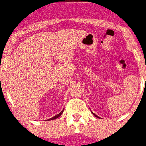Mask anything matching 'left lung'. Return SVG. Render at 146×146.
<instances>
[{"label": "left lung", "instance_id": "8db88e82", "mask_svg": "<svg viewBox=\"0 0 146 146\" xmlns=\"http://www.w3.org/2000/svg\"><path fill=\"white\" fill-rule=\"evenodd\" d=\"M91 113L93 114V115H95V117H98V118H99V119H100V118H101V117H98V115H95V113H93V112H92V111H91Z\"/></svg>", "mask_w": 146, "mask_h": 146}]
</instances>
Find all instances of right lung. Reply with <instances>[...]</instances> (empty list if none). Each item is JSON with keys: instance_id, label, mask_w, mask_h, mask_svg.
<instances>
[{"instance_id": "right-lung-1", "label": "right lung", "mask_w": 146, "mask_h": 146, "mask_svg": "<svg viewBox=\"0 0 146 146\" xmlns=\"http://www.w3.org/2000/svg\"><path fill=\"white\" fill-rule=\"evenodd\" d=\"M63 112H64V109L62 110L61 111V113H60L59 114H58V115H56V116H54V117H52V118H50V119H47L48 121H51V120H53V119H57V118H58V117H59L60 115H62V114L63 113Z\"/></svg>"}]
</instances>
